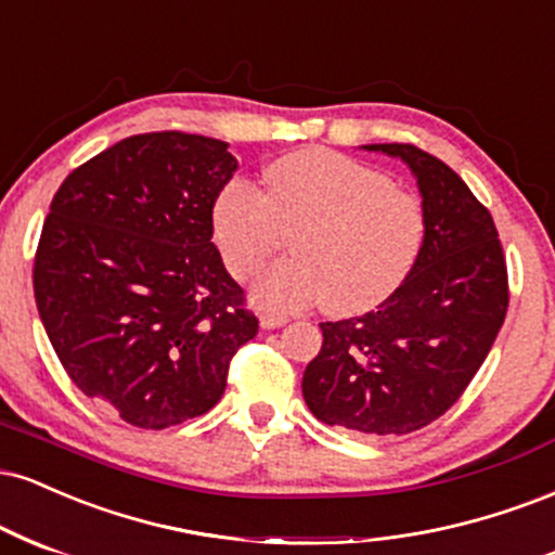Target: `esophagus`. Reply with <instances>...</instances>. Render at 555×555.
I'll list each match as a JSON object with an SVG mask.
<instances>
[{
	"instance_id": "34e87169",
	"label": "esophagus",
	"mask_w": 555,
	"mask_h": 555,
	"mask_svg": "<svg viewBox=\"0 0 555 555\" xmlns=\"http://www.w3.org/2000/svg\"><path fill=\"white\" fill-rule=\"evenodd\" d=\"M285 322H288V317H283V314H262V317H259V324H262V330L283 327Z\"/></svg>"
}]
</instances>
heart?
<instances>
[{"mask_svg": "<svg viewBox=\"0 0 555 555\" xmlns=\"http://www.w3.org/2000/svg\"><path fill=\"white\" fill-rule=\"evenodd\" d=\"M264 189L231 181L212 202V241L225 270L251 280L293 233L296 257L254 288L267 309L324 304L366 314L410 278L426 241V212L387 173L327 147H301L264 168Z\"/></svg>", "mask_w": 555, "mask_h": 555, "instance_id": "1", "label": "heart"}]
</instances>
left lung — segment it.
I'll list each match as a JSON object with an SVG mask.
<instances>
[{"instance_id":"left-lung-1","label":"left lung","mask_w":555,"mask_h":555,"mask_svg":"<svg viewBox=\"0 0 555 555\" xmlns=\"http://www.w3.org/2000/svg\"><path fill=\"white\" fill-rule=\"evenodd\" d=\"M415 176L426 241L405 283L376 311L322 322L304 400L327 426L402 436L444 415L504 324L509 288L491 212L447 163L415 145H363Z\"/></svg>"}]
</instances>
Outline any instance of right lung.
<instances>
[{
  "instance_id": "right-lung-1",
  "label": "right lung",
  "mask_w": 555,
  "mask_h": 555,
  "mask_svg": "<svg viewBox=\"0 0 555 555\" xmlns=\"http://www.w3.org/2000/svg\"><path fill=\"white\" fill-rule=\"evenodd\" d=\"M236 168L223 140L134 134L51 199L33 267L38 314L69 379L132 426L207 413L257 335L212 244V202Z\"/></svg>"
}]
</instances>
